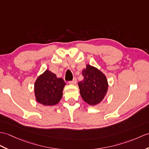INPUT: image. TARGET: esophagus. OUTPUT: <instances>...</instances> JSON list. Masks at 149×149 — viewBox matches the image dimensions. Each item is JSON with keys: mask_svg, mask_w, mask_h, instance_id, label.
I'll use <instances>...</instances> for the list:
<instances>
[{"mask_svg": "<svg viewBox=\"0 0 149 149\" xmlns=\"http://www.w3.org/2000/svg\"><path fill=\"white\" fill-rule=\"evenodd\" d=\"M76 83H77V79H76V78H74L72 81H69V84H76Z\"/></svg>", "mask_w": 149, "mask_h": 149, "instance_id": "esophagus-1", "label": "esophagus"}]
</instances>
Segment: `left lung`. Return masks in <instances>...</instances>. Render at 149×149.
I'll list each match as a JSON object with an SVG mask.
<instances>
[{
    "label": "left lung",
    "instance_id": "1",
    "mask_svg": "<svg viewBox=\"0 0 149 149\" xmlns=\"http://www.w3.org/2000/svg\"><path fill=\"white\" fill-rule=\"evenodd\" d=\"M82 75L84 79L79 82L78 85L83 100L91 105L98 104L104 98L108 89L105 75L89 65L83 70Z\"/></svg>",
    "mask_w": 149,
    "mask_h": 149
}]
</instances>
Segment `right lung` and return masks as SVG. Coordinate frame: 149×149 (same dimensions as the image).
<instances>
[{
	"mask_svg": "<svg viewBox=\"0 0 149 149\" xmlns=\"http://www.w3.org/2000/svg\"><path fill=\"white\" fill-rule=\"evenodd\" d=\"M66 84L62 78L46 70L37 78L35 82V95L37 101L44 105H54L60 102L64 86Z\"/></svg>",
	"mask_w": 149,
	"mask_h": 149,
	"instance_id": "right-lung-1",
	"label": "right lung"
}]
</instances>
